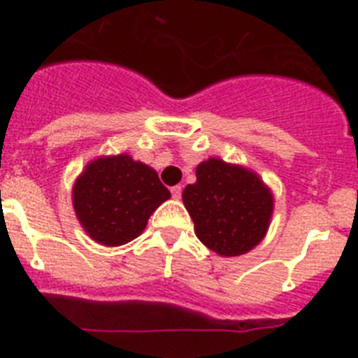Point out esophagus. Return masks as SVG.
Masks as SVG:
<instances>
[{
  "label": "esophagus",
  "mask_w": 358,
  "mask_h": 358,
  "mask_svg": "<svg viewBox=\"0 0 358 358\" xmlns=\"http://www.w3.org/2000/svg\"><path fill=\"white\" fill-rule=\"evenodd\" d=\"M170 192H172L173 199H181V195H182V188H181V186H179V185L172 186V190H170Z\"/></svg>",
  "instance_id": "34e87169"
}]
</instances>
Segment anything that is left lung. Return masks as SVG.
<instances>
[{"instance_id":"obj_1","label":"left lung","mask_w":358,"mask_h":358,"mask_svg":"<svg viewBox=\"0 0 358 358\" xmlns=\"http://www.w3.org/2000/svg\"><path fill=\"white\" fill-rule=\"evenodd\" d=\"M195 176L197 181L182 192V203L201 243L224 257L257 246L273 212V197L261 179L215 157L201 163Z\"/></svg>"}]
</instances>
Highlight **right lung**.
Segmentation results:
<instances>
[{"instance_id": "right-lung-1", "label": "right lung", "mask_w": 358, "mask_h": 358, "mask_svg": "<svg viewBox=\"0 0 358 358\" xmlns=\"http://www.w3.org/2000/svg\"><path fill=\"white\" fill-rule=\"evenodd\" d=\"M74 210L92 239L105 246L130 243L170 192L159 176L130 155L92 161L74 185Z\"/></svg>"}]
</instances>
